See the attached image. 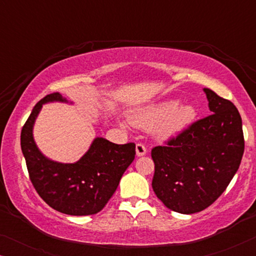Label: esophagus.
<instances>
[{
    "mask_svg": "<svg viewBox=\"0 0 256 256\" xmlns=\"http://www.w3.org/2000/svg\"><path fill=\"white\" fill-rule=\"evenodd\" d=\"M146 154V148L144 144H142V143H138L136 144V155L138 156H143Z\"/></svg>",
    "mask_w": 256,
    "mask_h": 256,
    "instance_id": "esophagus-1",
    "label": "esophagus"
}]
</instances>
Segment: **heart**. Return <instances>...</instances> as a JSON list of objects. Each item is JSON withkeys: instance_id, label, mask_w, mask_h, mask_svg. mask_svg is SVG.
Instances as JSON below:
<instances>
[{"instance_id": "1", "label": "heart", "mask_w": 256, "mask_h": 256, "mask_svg": "<svg viewBox=\"0 0 256 256\" xmlns=\"http://www.w3.org/2000/svg\"><path fill=\"white\" fill-rule=\"evenodd\" d=\"M194 118V110L190 104L164 101L136 112L130 116V121L140 128L152 127V135L156 138L166 140L183 130Z\"/></svg>"}]
</instances>
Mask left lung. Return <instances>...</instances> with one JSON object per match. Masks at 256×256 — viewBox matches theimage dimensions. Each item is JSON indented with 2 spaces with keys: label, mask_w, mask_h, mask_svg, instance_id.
<instances>
[{
  "label": "left lung",
  "mask_w": 256,
  "mask_h": 256,
  "mask_svg": "<svg viewBox=\"0 0 256 256\" xmlns=\"http://www.w3.org/2000/svg\"><path fill=\"white\" fill-rule=\"evenodd\" d=\"M212 114L152 150V190L171 211L192 214L218 199L239 169L242 121L230 100L204 88Z\"/></svg>",
  "instance_id": "1"
}]
</instances>
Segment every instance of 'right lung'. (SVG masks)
<instances>
[{"mask_svg": "<svg viewBox=\"0 0 256 256\" xmlns=\"http://www.w3.org/2000/svg\"><path fill=\"white\" fill-rule=\"evenodd\" d=\"M66 102L52 93L38 101L20 132V148L37 194L56 211L70 216L96 214L116 190L122 174L135 158V143L115 144L96 138L78 162L64 164L48 160L34 141V120L43 104Z\"/></svg>", "mask_w": 256, "mask_h": 256, "instance_id": "obj_1", "label": "right lung"}]
</instances>
